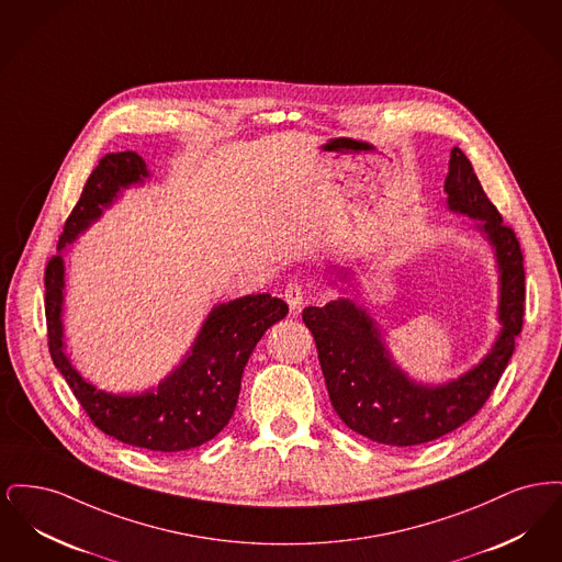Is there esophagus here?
<instances>
[{"instance_id":"obj_1","label":"esophagus","mask_w":562,"mask_h":562,"mask_svg":"<svg viewBox=\"0 0 562 562\" xmlns=\"http://www.w3.org/2000/svg\"><path fill=\"white\" fill-rule=\"evenodd\" d=\"M284 301L289 303L291 312L296 314V312L301 310L303 301H305V289H303L299 282H291V284H286V289H284Z\"/></svg>"}]
</instances>
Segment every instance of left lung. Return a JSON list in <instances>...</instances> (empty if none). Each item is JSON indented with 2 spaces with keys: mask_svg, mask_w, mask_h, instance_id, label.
Instances as JSON below:
<instances>
[{
  "mask_svg": "<svg viewBox=\"0 0 562 562\" xmlns=\"http://www.w3.org/2000/svg\"><path fill=\"white\" fill-rule=\"evenodd\" d=\"M451 213L474 218V229L491 244L499 271L495 344L479 364L447 383H422L396 364L371 314L339 296L324 307H305L333 408L349 429L390 447H415L436 440L472 419L488 401L514 353L525 316V268L514 232L486 198L465 154L453 147L445 179ZM351 269L337 278L349 282Z\"/></svg>",
  "mask_w": 562,
  "mask_h": 562,
  "instance_id": "left-lung-1",
  "label": "left lung"
}]
</instances>
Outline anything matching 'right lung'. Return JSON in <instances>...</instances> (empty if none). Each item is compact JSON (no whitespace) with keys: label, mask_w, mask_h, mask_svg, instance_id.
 <instances>
[{"label":"right lung","mask_w":562,"mask_h":562,"mask_svg":"<svg viewBox=\"0 0 562 562\" xmlns=\"http://www.w3.org/2000/svg\"><path fill=\"white\" fill-rule=\"evenodd\" d=\"M147 179V164L138 154H108L88 177L80 202L65 223L58 250L78 240L124 189L143 186ZM44 286L54 367L69 383L90 422L124 445L158 453L200 447L229 424L252 349L271 324L289 314V305L268 293L218 303L206 316L181 364L166 374L158 387L136 394H111L86 381L65 353V261L60 255L50 259Z\"/></svg>","instance_id":"1"}]
</instances>
